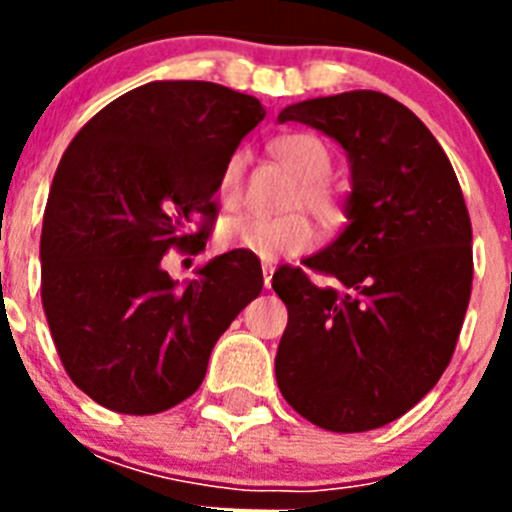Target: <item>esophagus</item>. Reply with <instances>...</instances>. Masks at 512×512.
Wrapping results in <instances>:
<instances>
[{
  "instance_id": "esophagus-1",
  "label": "esophagus",
  "mask_w": 512,
  "mask_h": 512,
  "mask_svg": "<svg viewBox=\"0 0 512 512\" xmlns=\"http://www.w3.org/2000/svg\"><path fill=\"white\" fill-rule=\"evenodd\" d=\"M261 271H264V287H271V274H274V266L271 264H261Z\"/></svg>"
}]
</instances>
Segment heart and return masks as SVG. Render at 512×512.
Returning <instances> with one entry per match:
<instances>
[{"mask_svg": "<svg viewBox=\"0 0 512 512\" xmlns=\"http://www.w3.org/2000/svg\"><path fill=\"white\" fill-rule=\"evenodd\" d=\"M271 153L300 179L289 194L287 210H307L320 228H338L343 220V200L338 189L328 182L333 156L323 140L312 133H284L271 143ZM243 189L246 153L233 151L217 176V202L225 210H238L243 205ZM217 238L225 248L246 251L261 261H277L310 251L315 243V228L302 212H287L279 217L235 215L220 225Z\"/></svg>", "mask_w": 512, "mask_h": 512, "instance_id": "1", "label": "heart"}]
</instances>
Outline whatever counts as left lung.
<instances>
[{"label": "left lung", "mask_w": 512, "mask_h": 512, "mask_svg": "<svg viewBox=\"0 0 512 512\" xmlns=\"http://www.w3.org/2000/svg\"><path fill=\"white\" fill-rule=\"evenodd\" d=\"M323 130L351 158L348 223L271 287L287 305L277 351L284 400L333 433L387 425L446 372L472 295V220L451 161L397 99L372 89L279 112Z\"/></svg>", "instance_id": "8db88e82"}]
</instances>
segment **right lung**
Segmentation results:
<instances>
[{
	"label": "right lung",
	"mask_w": 512,
	"mask_h": 512,
	"mask_svg": "<svg viewBox=\"0 0 512 512\" xmlns=\"http://www.w3.org/2000/svg\"><path fill=\"white\" fill-rule=\"evenodd\" d=\"M264 120L212 81H151L74 135L40 233V300L71 382L102 408L156 415L200 390L212 348L261 295L246 251L179 287L166 253L205 251L225 158Z\"/></svg>",
	"instance_id": "obj_1"
}]
</instances>
